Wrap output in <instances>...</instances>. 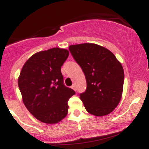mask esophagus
<instances>
[{
    "label": "esophagus",
    "mask_w": 149,
    "mask_h": 149,
    "mask_svg": "<svg viewBox=\"0 0 149 149\" xmlns=\"http://www.w3.org/2000/svg\"><path fill=\"white\" fill-rule=\"evenodd\" d=\"M71 88H72L73 90H74L75 91H76V85H75L74 84H73L72 86H71Z\"/></svg>",
    "instance_id": "1"
}]
</instances>
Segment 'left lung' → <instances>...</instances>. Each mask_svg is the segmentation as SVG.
Instances as JSON below:
<instances>
[{
    "instance_id": "obj_1",
    "label": "left lung",
    "mask_w": 149,
    "mask_h": 149,
    "mask_svg": "<svg viewBox=\"0 0 149 149\" xmlns=\"http://www.w3.org/2000/svg\"><path fill=\"white\" fill-rule=\"evenodd\" d=\"M69 49L85 76L87 88L80 99L87 111L95 116L111 113L122 97V64L110 50L97 44L71 45Z\"/></svg>"
}]
</instances>
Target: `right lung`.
<instances>
[{"label":"right lung","mask_w":149,"mask_h":149,"mask_svg":"<svg viewBox=\"0 0 149 149\" xmlns=\"http://www.w3.org/2000/svg\"><path fill=\"white\" fill-rule=\"evenodd\" d=\"M67 49L54 47L32 55L18 78L22 100L36 118L57 123L68 113V101L75 92L64 84L61 67L69 57Z\"/></svg>","instance_id":"right-lung-1"}]
</instances>
